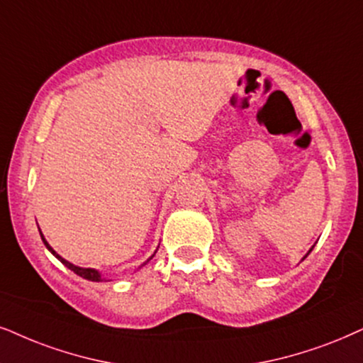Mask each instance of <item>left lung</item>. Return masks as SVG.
Returning <instances> with one entry per match:
<instances>
[{"instance_id": "1", "label": "left lung", "mask_w": 363, "mask_h": 363, "mask_svg": "<svg viewBox=\"0 0 363 363\" xmlns=\"http://www.w3.org/2000/svg\"><path fill=\"white\" fill-rule=\"evenodd\" d=\"M311 250H313V247H311ZM311 250H310V251H311ZM310 251H308V253H310Z\"/></svg>"}]
</instances>
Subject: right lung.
I'll return each mask as SVG.
<instances>
[{"label":"right lung","instance_id":"add662e5","mask_svg":"<svg viewBox=\"0 0 363 363\" xmlns=\"http://www.w3.org/2000/svg\"><path fill=\"white\" fill-rule=\"evenodd\" d=\"M38 229H40V228H38ZM40 235H41V231H40ZM41 240H43V242H45V246H47V247H48V251H52V255H53V256H57V258H58L60 261H62V263H63V264H65L68 269H72V272H73V273H77V274H79V277H82V278H85V279H90V281H104L102 274H100V273L97 272V269H94V268H80V266H75V264L68 263V261H67V259H63V258H62V256H60V255L57 253V251H55V250H53V247L48 245V242H47V240H45V238H43V235H41ZM152 258H154V255H152V256H150V258H149V259H152ZM149 259H147V261H145V263H149ZM145 263H144V264H145Z\"/></svg>","mask_w":363,"mask_h":363}]
</instances>
